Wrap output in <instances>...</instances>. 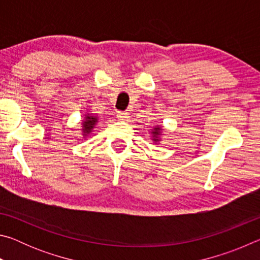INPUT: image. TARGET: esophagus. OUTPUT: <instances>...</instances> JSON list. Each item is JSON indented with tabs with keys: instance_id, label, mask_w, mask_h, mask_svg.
<instances>
[{
	"instance_id": "esophagus-1",
	"label": "esophagus",
	"mask_w": 260,
	"mask_h": 260,
	"mask_svg": "<svg viewBox=\"0 0 260 260\" xmlns=\"http://www.w3.org/2000/svg\"><path fill=\"white\" fill-rule=\"evenodd\" d=\"M117 118H118V119H119L120 121H126V120L129 118V116H128V113H127V112L119 111V112L117 113Z\"/></svg>"
}]
</instances>
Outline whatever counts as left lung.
Returning <instances> with one entry per match:
<instances>
[{
  "mask_svg": "<svg viewBox=\"0 0 260 260\" xmlns=\"http://www.w3.org/2000/svg\"><path fill=\"white\" fill-rule=\"evenodd\" d=\"M160 127L159 126H156L155 128H153L152 131H151V134H152V140L155 141V142H158V141H160L159 140V135H160Z\"/></svg>",
  "mask_w": 260,
  "mask_h": 260,
  "instance_id": "8db88e82",
  "label": "left lung"
}]
</instances>
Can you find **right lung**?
Masks as SVG:
<instances>
[{
  "mask_svg": "<svg viewBox=\"0 0 260 260\" xmlns=\"http://www.w3.org/2000/svg\"><path fill=\"white\" fill-rule=\"evenodd\" d=\"M96 122H98V117L93 116V114H89L87 113L86 117H85V120L82 121V135L86 136L90 133L91 131H93L94 126L96 125Z\"/></svg>",
  "mask_w": 260,
  "mask_h": 260,
  "instance_id": "obj_1",
  "label": "right lung"
}]
</instances>
